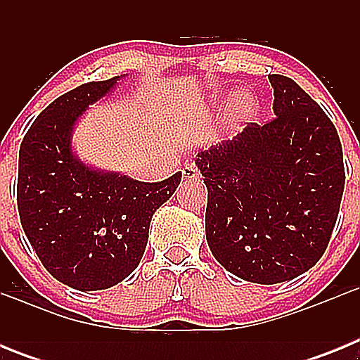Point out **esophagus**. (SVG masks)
Listing matches in <instances>:
<instances>
[{
    "instance_id": "obj_1",
    "label": "esophagus",
    "mask_w": 360,
    "mask_h": 360,
    "mask_svg": "<svg viewBox=\"0 0 360 360\" xmlns=\"http://www.w3.org/2000/svg\"><path fill=\"white\" fill-rule=\"evenodd\" d=\"M182 176L186 178H200V173H198V169H196V167H193V165H187V167H184V171H182Z\"/></svg>"
}]
</instances>
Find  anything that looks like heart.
<instances>
[{
	"mask_svg": "<svg viewBox=\"0 0 360 360\" xmlns=\"http://www.w3.org/2000/svg\"><path fill=\"white\" fill-rule=\"evenodd\" d=\"M257 113V101L250 91L240 90L229 97L225 119L231 128H238L243 122H249Z\"/></svg>",
	"mask_w": 360,
	"mask_h": 360,
	"instance_id": "b5f03b06",
	"label": "heart"
}]
</instances>
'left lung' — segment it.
<instances>
[{
  "mask_svg": "<svg viewBox=\"0 0 360 360\" xmlns=\"http://www.w3.org/2000/svg\"><path fill=\"white\" fill-rule=\"evenodd\" d=\"M276 119L196 155L207 186L205 236L216 262L259 285L290 281L328 247L345 191L335 126L307 91L269 75Z\"/></svg>",
  "mask_w": 360,
  "mask_h": 360,
  "instance_id": "obj_1",
  "label": "left lung"
}]
</instances>
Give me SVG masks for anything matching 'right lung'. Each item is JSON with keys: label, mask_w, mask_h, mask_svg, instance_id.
Masks as SVG:
<instances>
[{"label": "right lung", "mask_w": 360, "mask_h": 360, "mask_svg": "<svg viewBox=\"0 0 360 360\" xmlns=\"http://www.w3.org/2000/svg\"><path fill=\"white\" fill-rule=\"evenodd\" d=\"M120 77L88 82L57 97L32 122L19 148L18 209L32 249L63 285L104 290L139 266L149 224L174 195L182 173L146 184L86 164L73 131Z\"/></svg>", "instance_id": "1"}]
</instances>
